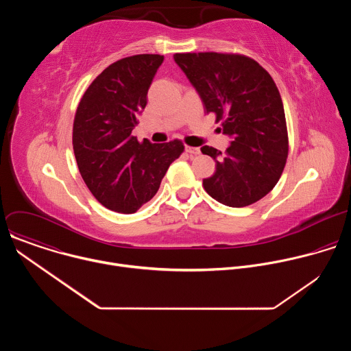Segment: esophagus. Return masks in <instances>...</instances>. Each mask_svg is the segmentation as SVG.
Here are the masks:
<instances>
[{"mask_svg": "<svg viewBox=\"0 0 351 351\" xmlns=\"http://www.w3.org/2000/svg\"><path fill=\"white\" fill-rule=\"evenodd\" d=\"M184 149H186V153H189L190 156H198V154H199V148H197V147L186 145V147H184Z\"/></svg>", "mask_w": 351, "mask_h": 351, "instance_id": "esophagus-1", "label": "esophagus"}]
</instances>
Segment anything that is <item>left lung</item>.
Masks as SVG:
<instances>
[{"label":"left lung","mask_w":351,"mask_h":351,"mask_svg":"<svg viewBox=\"0 0 351 351\" xmlns=\"http://www.w3.org/2000/svg\"><path fill=\"white\" fill-rule=\"evenodd\" d=\"M175 61L232 137L222 154L204 145L217 171L203 180L223 206L247 207L278 183L289 154L283 103L271 75L253 58L232 53H178Z\"/></svg>","instance_id":"obj_1"}]
</instances>
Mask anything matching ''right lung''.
Wrapping results in <instances>:
<instances>
[{
	"instance_id": "add662e5",
	"label": "right lung",
	"mask_w": 351,
	"mask_h": 351,
	"mask_svg": "<svg viewBox=\"0 0 351 351\" xmlns=\"http://www.w3.org/2000/svg\"><path fill=\"white\" fill-rule=\"evenodd\" d=\"M162 61L158 54H138L111 64L87 87L75 114L79 172L97 202L119 214H133L149 202L184 152L178 138L153 144L132 134Z\"/></svg>"
}]
</instances>
